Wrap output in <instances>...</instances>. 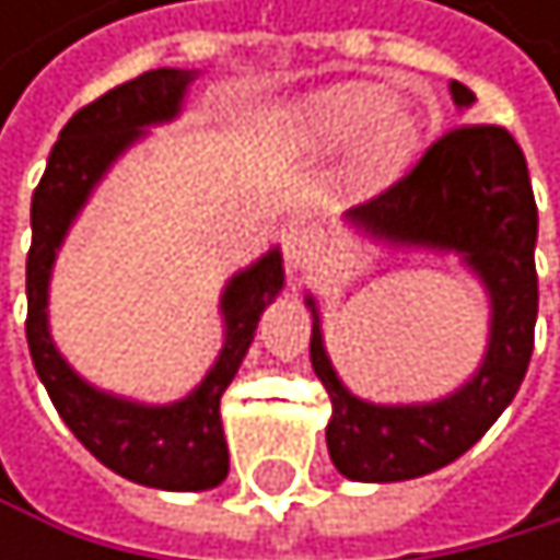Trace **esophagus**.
I'll return each instance as SVG.
<instances>
[{"instance_id": "34e87169", "label": "esophagus", "mask_w": 560, "mask_h": 560, "mask_svg": "<svg viewBox=\"0 0 560 560\" xmlns=\"http://www.w3.org/2000/svg\"><path fill=\"white\" fill-rule=\"evenodd\" d=\"M329 258V238L322 234L318 228H292L289 231V242H285V261L292 271L308 275L315 268H322V261Z\"/></svg>"}]
</instances>
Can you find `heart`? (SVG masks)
Listing matches in <instances>:
<instances>
[{"mask_svg": "<svg viewBox=\"0 0 560 560\" xmlns=\"http://www.w3.org/2000/svg\"><path fill=\"white\" fill-rule=\"evenodd\" d=\"M285 120L292 137L318 154L352 147L349 184L359 195H376L399 180L427 143V117L417 106H399L393 93L365 83L315 90L292 106Z\"/></svg>", "mask_w": 560, "mask_h": 560, "instance_id": "obj_1", "label": "heart"}]
</instances>
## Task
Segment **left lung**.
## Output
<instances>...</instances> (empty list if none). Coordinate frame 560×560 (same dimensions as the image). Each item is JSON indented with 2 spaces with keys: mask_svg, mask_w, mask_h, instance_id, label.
Returning a JSON list of instances; mask_svg holds the SVG:
<instances>
[{
  "mask_svg": "<svg viewBox=\"0 0 560 560\" xmlns=\"http://www.w3.org/2000/svg\"><path fill=\"white\" fill-rule=\"evenodd\" d=\"M450 96L460 114L477 103L457 80ZM346 224L393 252L457 255L490 305L487 346L467 383L427 402H370L339 380L318 305L305 295L312 370L332 399L326 443L336 470L365 483L413 480L464 457L524 383L537 322V205L527 161L504 127H457L386 195L346 211Z\"/></svg>",
  "mask_w": 560,
  "mask_h": 560,
  "instance_id": "1",
  "label": "left lung"
}]
</instances>
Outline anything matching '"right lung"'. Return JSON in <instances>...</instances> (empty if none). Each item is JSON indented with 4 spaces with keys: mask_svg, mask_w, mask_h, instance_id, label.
I'll list each match as a JSON object with an SVG mask.
<instances>
[{
    "mask_svg": "<svg viewBox=\"0 0 560 560\" xmlns=\"http://www.w3.org/2000/svg\"><path fill=\"white\" fill-rule=\"evenodd\" d=\"M198 70H150L114 86L59 130L33 195V248L26 258V339L36 373L73 436L114 474L158 490H211L228 477L221 396L255 339L261 312L285 285L282 252L234 271L221 292L224 342L205 380L174 402H140L83 380L52 342L49 282L56 255L100 180L150 127L171 124Z\"/></svg>",
    "mask_w": 560,
    "mask_h": 560,
    "instance_id": "add662e5",
    "label": "right lung"
}]
</instances>
